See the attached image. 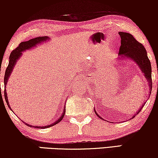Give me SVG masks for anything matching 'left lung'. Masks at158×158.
Instances as JSON below:
<instances>
[{"mask_svg":"<svg viewBox=\"0 0 158 158\" xmlns=\"http://www.w3.org/2000/svg\"><path fill=\"white\" fill-rule=\"evenodd\" d=\"M118 34H119L121 37V46L119 48V52H118L119 57H118V60L128 59L135 62L137 64L149 84V88H150L149 96H150L152 88V68H151L150 61L148 57V53H147L146 49H144L143 45L141 43L138 42L131 34L119 31ZM146 102L147 101H145V103H144L142 105L140 109L137 111V113L134 114L131 118L135 117V116L139 113V111L145 105ZM94 111L96 115L98 116V117L103 120V118L99 116L95 110Z\"/></svg>","mask_w":158,"mask_h":158,"instance_id":"8db88e82","label":"left lung"}]
</instances>
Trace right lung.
<instances>
[{
  "mask_svg": "<svg viewBox=\"0 0 158 158\" xmlns=\"http://www.w3.org/2000/svg\"><path fill=\"white\" fill-rule=\"evenodd\" d=\"M49 37H48V36H39V37L31 39V40H30L29 41H27V42H23L19 45V47H17L14 50H13L12 52L10 53V57H9V63H8V65L7 67V68H6V73H5V76H4V85H5V86H4V88H5V89H4V97H5L6 103H7L8 108H9V109L11 110V111H12V109L10 106L9 102H8V96H7V93H6V84H7V83H8V80L10 77V73H12L13 70H14L15 64H16V62L18 61L19 58L21 57V55H22L23 52L27 50V49H31L32 48H34V47L36 46V45L40 44L42 42H46L47 40H49ZM13 112H14V111H13ZM64 113H65V107H64L63 112H62L61 116H60V117L58 118L57 121H55V122L52 123V124L47 125V126H44V127L32 126V125L28 124L25 122L24 123H25L26 125H27V126H29L30 127H35V128H39V129L48 128V127H52V126H54V125L58 124V123H59L60 122H61V121L62 120V118H63V117H64Z\"/></svg>",
  "mask_w": 158,
  "mask_h": 158,
  "instance_id": "1",
  "label": "right lung"
}]
</instances>
